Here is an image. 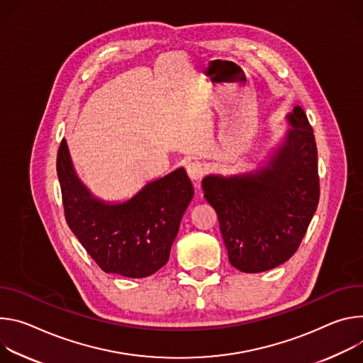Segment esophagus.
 Instances as JSON below:
<instances>
[{
  "label": "esophagus",
  "mask_w": 363,
  "mask_h": 363,
  "mask_svg": "<svg viewBox=\"0 0 363 363\" xmlns=\"http://www.w3.org/2000/svg\"><path fill=\"white\" fill-rule=\"evenodd\" d=\"M186 170H187L189 177H190L193 182L202 180L203 176H205L206 172H208L206 166L202 163V161H191V163L187 164Z\"/></svg>",
  "instance_id": "34e87169"
}]
</instances>
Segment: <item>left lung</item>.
<instances>
[{
    "mask_svg": "<svg viewBox=\"0 0 363 363\" xmlns=\"http://www.w3.org/2000/svg\"><path fill=\"white\" fill-rule=\"evenodd\" d=\"M290 128L261 169L202 180L218 213L229 262L262 272L289 261L301 244L318 203L317 148L301 106L287 113Z\"/></svg>",
    "mask_w": 363,
    "mask_h": 363,
    "instance_id": "1",
    "label": "left lung"
}]
</instances>
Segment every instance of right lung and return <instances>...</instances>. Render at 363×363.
I'll return each instance as SVG.
<instances>
[{
    "mask_svg": "<svg viewBox=\"0 0 363 363\" xmlns=\"http://www.w3.org/2000/svg\"><path fill=\"white\" fill-rule=\"evenodd\" d=\"M57 177L70 230L106 274L144 278L166 265L194 194L183 167L147 183L125 202H105L76 174L63 138Z\"/></svg>",
    "mask_w": 363,
    "mask_h": 363,
    "instance_id": "obj_1",
    "label": "right lung"
}]
</instances>
